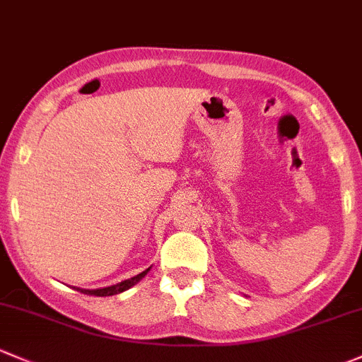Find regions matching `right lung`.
<instances>
[{"label":"right lung","instance_id":"obj_1","mask_svg":"<svg viewBox=\"0 0 362 362\" xmlns=\"http://www.w3.org/2000/svg\"><path fill=\"white\" fill-rule=\"evenodd\" d=\"M149 271H151V267L146 269V271H144V272L136 274V276L130 277V279H124V281H121V283L112 284V286L98 288V290H81V288H74V290L85 293V295H95V296H111V295H117V293H123V291L130 290L132 286H135V284L139 283V281L142 279V277L146 276V274L149 272Z\"/></svg>","mask_w":362,"mask_h":362}]
</instances>
